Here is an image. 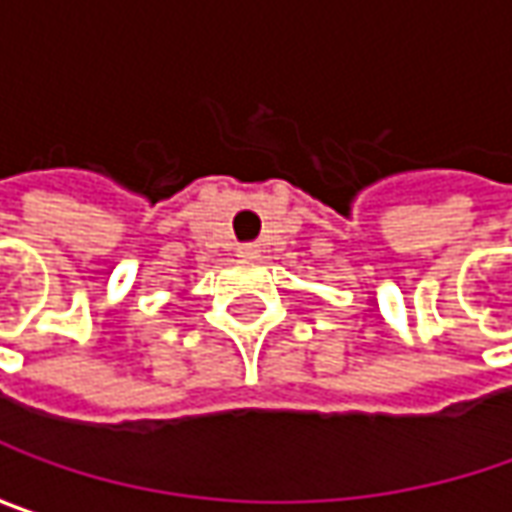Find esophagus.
<instances>
[{"mask_svg": "<svg viewBox=\"0 0 512 512\" xmlns=\"http://www.w3.org/2000/svg\"><path fill=\"white\" fill-rule=\"evenodd\" d=\"M237 257H243V260H257V257H260V246H257V243H243V246H237Z\"/></svg>", "mask_w": 512, "mask_h": 512, "instance_id": "obj_1", "label": "esophagus"}]
</instances>
